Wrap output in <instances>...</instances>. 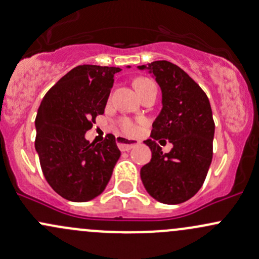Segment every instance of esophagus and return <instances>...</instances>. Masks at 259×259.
Masks as SVG:
<instances>
[{
	"label": "esophagus",
	"mask_w": 259,
	"mask_h": 259,
	"mask_svg": "<svg viewBox=\"0 0 259 259\" xmlns=\"http://www.w3.org/2000/svg\"><path fill=\"white\" fill-rule=\"evenodd\" d=\"M116 141H117L118 148L121 149L122 152H128L132 148H135L136 146H138V144H140V142H138L137 140H130V138L122 137V136L116 137Z\"/></svg>",
	"instance_id": "obj_1"
}]
</instances>
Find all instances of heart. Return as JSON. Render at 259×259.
I'll return each instance as SVG.
<instances>
[{
    "instance_id": "heart-1",
    "label": "heart",
    "mask_w": 259,
    "mask_h": 259,
    "mask_svg": "<svg viewBox=\"0 0 259 259\" xmlns=\"http://www.w3.org/2000/svg\"><path fill=\"white\" fill-rule=\"evenodd\" d=\"M135 85L138 93H143V91L149 90V89H157L154 82H153L151 79H147V77H140V79H137L136 80ZM119 127H121V130L123 131L124 133H127V135H135L138 130L137 124L128 118H122L121 121H119Z\"/></svg>"
}]
</instances>
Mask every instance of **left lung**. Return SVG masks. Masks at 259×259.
<instances>
[{"instance_id":"1","label":"left lung","mask_w":259,"mask_h":259,"mask_svg":"<svg viewBox=\"0 0 259 259\" xmlns=\"http://www.w3.org/2000/svg\"><path fill=\"white\" fill-rule=\"evenodd\" d=\"M148 70L162 90V110L153 122L149 140L152 159L141 169L147 193L163 204H182L200 190L212 160L215 123L210 101L183 69L166 60L138 66ZM174 144L163 153L155 140Z\"/></svg>"}]
</instances>
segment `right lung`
I'll use <instances>...</instances> for the list:
<instances>
[{
	"mask_svg": "<svg viewBox=\"0 0 259 259\" xmlns=\"http://www.w3.org/2000/svg\"><path fill=\"white\" fill-rule=\"evenodd\" d=\"M115 66L79 65L64 75L40 102L35 151L53 190L69 201H90L105 190L117 163L115 136L90 143L85 133L105 112Z\"/></svg>",
	"mask_w": 259,
	"mask_h": 259,
	"instance_id": "add662e5",
	"label": "right lung"
}]
</instances>
